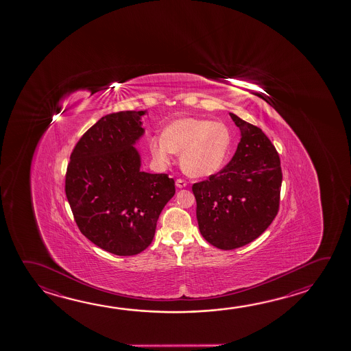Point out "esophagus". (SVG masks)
Returning a JSON list of instances; mask_svg holds the SVG:
<instances>
[{
    "instance_id": "1",
    "label": "esophagus",
    "mask_w": 351,
    "mask_h": 351,
    "mask_svg": "<svg viewBox=\"0 0 351 351\" xmlns=\"http://www.w3.org/2000/svg\"><path fill=\"white\" fill-rule=\"evenodd\" d=\"M186 186H187V182H186L184 180H182V178H178V180H176V187H178V189H184Z\"/></svg>"
}]
</instances>
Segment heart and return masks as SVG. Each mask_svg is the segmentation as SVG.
<instances>
[{
  "instance_id": "b5f03b06",
  "label": "heart",
  "mask_w": 351,
  "mask_h": 351,
  "mask_svg": "<svg viewBox=\"0 0 351 351\" xmlns=\"http://www.w3.org/2000/svg\"><path fill=\"white\" fill-rule=\"evenodd\" d=\"M230 143V130L226 124L186 117L167 125L164 134L152 136L149 149L160 164L171 160L173 153H181L184 173L192 178H207L223 167Z\"/></svg>"
}]
</instances>
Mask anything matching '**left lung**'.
Masks as SVG:
<instances>
[{
	"mask_svg": "<svg viewBox=\"0 0 351 351\" xmlns=\"http://www.w3.org/2000/svg\"><path fill=\"white\" fill-rule=\"evenodd\" d=\"M240 142L227 167L192 186L199 232L209 244L232 250L264 233L278 212L282 171L264 132L229 113Z\"/></svg>",
	"mask_w": 351,
	"mask_h": 351,
	"instance_id": "1",
	"label": "left lung"
}]
</instances>
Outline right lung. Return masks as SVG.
I'll return each instance as SVG.
<instances>
[{
  "label": "right lung",
  "instance_id": "1",
  "mask_svg": "<svg viewBox=\"0 0 351 351\" xmlns=\"http://www.w3.org/2000/svg\"><path fill=\"white\" fill-rule=\"evenodd\" d=\"M147 111L106 114L76 144L65 192L81 233L119 256L136 255L154 239L161 210L175 195L167 173L142 171L136 149Z\"/></svg>",
  "mask_w": 351,
  "mask_h": 351
}]
</instances>
